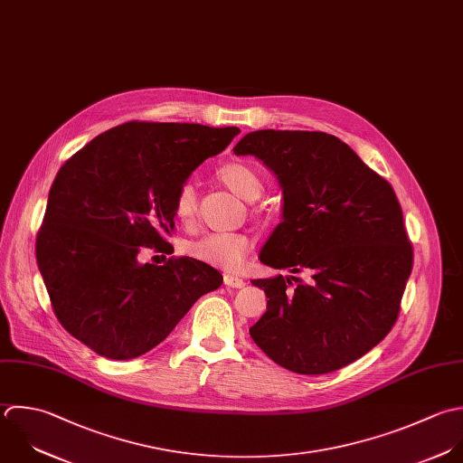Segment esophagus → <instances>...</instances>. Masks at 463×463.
I'll use <instances>...</instances> for the list:
<instances>
[{
    "label": "esophagus",
    "mask_w": 463,
    "mask_h": 463,
    "mask_svg": "<svg viewBox=\"0 0 463 463\" xmlns=\"http://www.w3.org/2000/svg\"><path fill=\"white\" fill-rule=\"evenodd\" d=\"M223 283H225L227 287H231V288H243V287H245V281H243L241 278L231 276V274H225V276H223Z\"/></svg>",
    "instance_id": "34e87169"
}]
</instances>
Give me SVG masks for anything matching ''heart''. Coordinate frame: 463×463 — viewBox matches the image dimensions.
<instances>
[{
	"label": "heart",
	"instance_id": "1",
	"mask_svg": "<svg viewBox=\"0 0 463 463\" xmlns=\"http://www.w3.org/2000/svg\"><path fill=\"white\" fill-rule=\"evenodd\" d=\"M216 176L234 194L243 200H256L263 193V180L254 167L245 162H227L218 167ZM175 218L191 223L196 214V193L191 184L180 185L173 202ZM252 247V238L243 232H211L185 245V254L196 261L236 270L243 263L245 254Z\"/></svg>",
	"mask_w": 463,
	"mask_h": 463
}]
</instances>
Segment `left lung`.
<instances>
[{
	"instance_id": "left-lung-1",
	"label": "left lung",
	"mask_w": 463,
	"mask_h": 463,
	"mask_svg": "<svg viewBox=\"0 0 463 463\" xmlns=\"http://www.w3.org/2000/svg\"><path fill=\"white\" fill-rule=\"evenodd\" d=\"M234 153L254 155L279 180L283 220L260 260L292 272L252 279L269 301L250 337L274 363L303 375L361 359L397 323L413 269L393 187L323 131L260 129Z\"/></svg>"
}]
</instances>
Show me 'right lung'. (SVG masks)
<instances>
[{
	"mask_svg": "<svg viewBox=\"0 0 463 463\" xmlns=\"http://www.w3.org/2000/svg\"><path fill=\"white\" fill-rule=\"evenodd\" d=\"M240 133L180 122H126L59 169L35 238V260L62 328L95 354L126 361L160 345L223 278L193 258L138 263L173 247L180 185Z\"/></svg>",
	"mask_w": 463,
	"mask_h": 463,
	"instance_id": "1",
	"label": "right lung"
}]
</instances>
